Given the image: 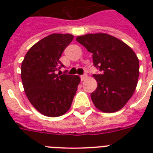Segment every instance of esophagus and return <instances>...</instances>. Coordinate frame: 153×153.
Masks as SVG:
<instances>
[{"label":"esophagus","instance_id":"obj_1","mask_svg":"<svg viewBox=\"0 0 153 153\" xmlns=\"http://www.w3.org/2000/svg\"><path fill=\"white\" fill-rule=\"evenodd\" d=\"M87 79V74H84L82 75H81V80L82 81H85L86 79Z\"/></svg>","mask_w":153,"mask_h":153}]
</instances>
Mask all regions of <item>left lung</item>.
I'll list each match as a JSON object with an SVG mask.
<instances>
[{
  "mask_svg": "<svg viewBox=\"0 0 153 153\" xmlns=\"http://www.w3.org/2000/svg\"><path fill=\"white\" fill-rule=\"evenodd\" d=\"M76 40L93 54L94 64L102 71L94 74L98 82L91 99L98 109L114 113L133 96L139 78V59L130 47L106 33L77 36Z\"/></svg>",
  "mask_w": 153,
  "mask_h": 153,
  "instance_id": "obj_1",
  "label": "left lung"
}]
</instances>
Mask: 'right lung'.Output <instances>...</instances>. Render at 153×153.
Instances as JSON below:
<instances>
[{
	"mask_svg": "<svg viewBox=\"0 0 153 153\" xmlns=\"http://www.w3.org/2000/svg\"><path fill=\"white\" fill-rule=\"evenodd\" d=\"M73 39L69 33L49 35L35 44L23 60L20 75L25 92L44 116H62L71 106L80 78L56 74V71L63 66L59 58Z\"/></svg>",
	"mask_w": 153,
	"mask_h": 153,
	"instance_id": "add662e5",
	"label": "right lung"
}]
</instances>
